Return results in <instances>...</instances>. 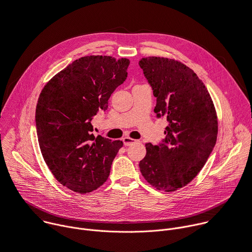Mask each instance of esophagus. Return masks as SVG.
<instances>
[{"mask_svg": "<svg viewBox=\"0 0 252 252\" xmlns=\"http://www.w3.org/2000/svg\"><path fill=\"white\" fill-rule=\"evenodd\" d=\"M139 141L138 140H135V139H132V138H129V137H125L123 138V143L125 146H131L135 143H138Z\"/></svg>", "mask_w": 252, "mask_h": 252, "instance_id": "1", "label": "esophagus"}]
</instances>
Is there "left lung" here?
<instances>
[{
  "instance_id": "obj_1",
  "label": "left lung",
  "mask_w": 252,
  "mask_h": 252,
  "mask_svg": "<svg viewBox=\"0 0 252 252\" xmlns=\"http://www.w3.org/2000/svg\"><path fill=\"white\" fill-rule=\"evenodd\" d=\"M139 65L157 97V117L168 122L161 143L146 144L140 170L152 186L172 192L200 172L216 145L215 106L203 82L181 62L147 57Z\"/></svg>"
}]
</instances>
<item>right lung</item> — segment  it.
<instances>
[{"label": "right lung", "mask_w": 252, "mask_h": 252, "mask_svg": "<svg viewBox=\"0 0 252 252\" xmlns=\"http://www.w3.org/2000/svg\"><path fill=\"white\" fill-rule=\"evenodd\" d=\"M130 61L82 57L55 75L39 95L35 122L43 158L67 188L88 193L108 178L122 141L94 137L92 120L106 110L111 94L127 78Z\"/></svg>", "instance_id": "right-lung-1"}]
</instances>
